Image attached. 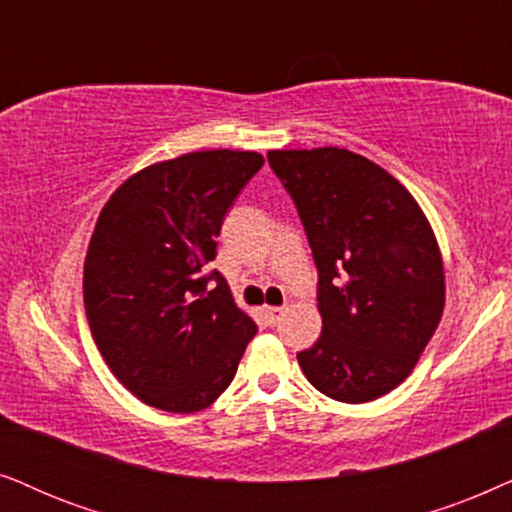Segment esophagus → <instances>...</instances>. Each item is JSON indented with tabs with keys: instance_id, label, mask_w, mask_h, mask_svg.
I'll use <instances>...</instances> for the list:
<instances>
[{
	"instance_id": "esophagus-1",
	"label": "esophagus",
	"mask_w": 512,
	"mask_h": 512,
	"mask_svg": "<svg viewBox=\"0 0 512 512\" xmlns=\"http://www.w3.org/2000/svg\"><path fill=\"white\" fill-rule=\"evenodd\" d=\"M283 313H285L283 306H264V318H267L269 325H276L278 320L283 318Z\"/></svg>"
}]
</instances>
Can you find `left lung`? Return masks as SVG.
<instances>
[{"instance_id": "left-lung-1", "label": "left lung", "mask_w": 512, "mask_h": 512, "mask_svg": "<svg viewBox=\"0 0 512 512\" xmlns=\"http://www.w3.org/2000/svg\"><path fill=\"white\" fill-rule=\"evenodd\" d=\"M267 159L318 269L323 332L299 365L327 398L370 403L410 377L440 323L445 271L431 224L393 175L349 149Z\"/></svg>"}]
</instances>
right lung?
<instances>
[{"instance_id": "obj_1", "label": "right lung", "mask_w": 512, "mask_h": 512, "mask_svg": "<svg viewBox=\"0 0 512 512\" xmlns=\"http://www.w3.org/2000/svg\"><path fill=\"white\" fill-rule=\"evenodd\" d=\"M262 154L192 152L121 185L84 264L93 342L121 384L166 412H199L234 379L257 325L234 304L217 255L222 222Z\"/></svg>"}]
</instances>
